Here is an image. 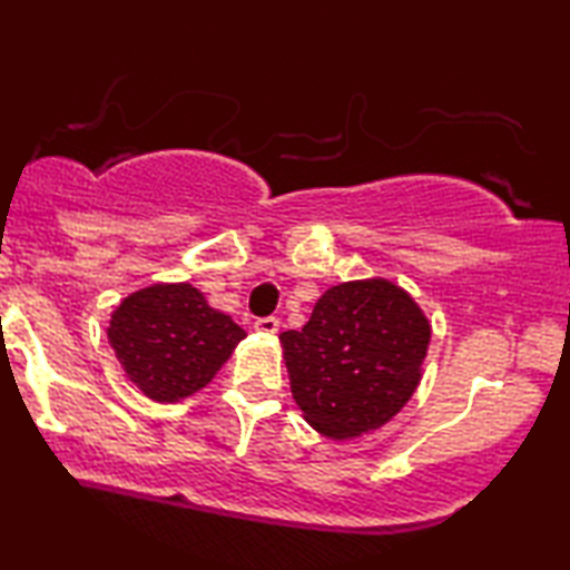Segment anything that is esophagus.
<instances>
[{
  "label": "esophagus",
  "mask_w": 570,
  "mask_h": 570,
  "mask_svg": "<svg viewBox=\"0 0 570 570\" xmlns=\"http://www.w3.org/2000/svg\"><path fill=\"white\" fill-rule=\"evenodd\" d=\"M253 327H256L258 332H264V334H276L278 332V320L276 317H261V320H256Z\"/></svg>",
  "instance_id": "obj_1"
}]
</instances>
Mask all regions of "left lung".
<instances>
[{"label":"left lung","instance_id":"8db88e82","mask_svg":"<svg viewBox=\"0 0 570 570\" xmlns=\"http://www.w3.org/2000/svg\"><path fill=\"white\" fill-rule=\"evenodd\" d=\"M292 395L330 439L381 429L421 383L431 324L387 278L327 288L304 327L282 332Z\"/></svg>","mask_w":570,"mask_h":570}]
</instances>
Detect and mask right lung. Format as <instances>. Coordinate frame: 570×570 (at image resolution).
Returning <instances> with one entry per match:
<instances>
[{
  "instance_id": "1",
  "label": "right lung",
  "mask_w": 570,
  "mask_h": 570,
  "mask_svg": "<svg viewBox=\"0 0 570 570\" xmlns=\"http://www.w3.org/2000/svg\"><path fill=\"white\" fill-rule=\"evenodd\" d=\"M246 337L189 284H155L119 304L108 342L129 381L157 403H177L205 387Z\"/></svg>"
}]
</instances>
